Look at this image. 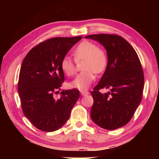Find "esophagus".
Masks as SVG:
<instances>
[{"mask_svg": "<svg viewBox=\"0 0 159 159\" xmlns=\"http://www.w3.org/2000/svg\"><path fill=\"white\" fill-rule=\"evenodd\" d=\"M80 93H81L82 95H87L89 94V92L88 90H80Z\"/></svg>", "mask_w": 159, "mask_h": 159, "instance_id": "1", "label": "esophagus"}]
</instances>
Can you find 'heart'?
Here are the masks:
<instances>
[{"instance_id": "obj_1", "label": "heart", "mask_w": 159, "mask_h": 159, "mask_svg": "<svg viewBox=\"0 0 159 159\" xmlns=\"http://www.w3.org/2000/svg\"><path fill=\"white\" fill-rule=\"evenodd\" d=\"M72 55L76 62L83 60L81 66L83 71L71 82L70 86L80 90H86L95 80V73H102L106 69L108 64L107 53L96 43L83 40L75 48ZM60 66L64 75L68 77L75 74V63L69 56L62 58Z\"/></svg>"}]
</instances>
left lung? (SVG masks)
<instances>
[{
    "label": "left lung",
    "instance_id": "1",
    "mask_svg": "<svg viewBox=\"0 0 159 159\" xmlns=\"http://www.w3.org/2000/svg\"><path fill=\"white\" fill-rule=\"evenodd\" d=\"M107 51L108 64L103 77L91 92L93 104L90 116L103 129H118L129 122L142 101L144 74L136 51L116 34H90ZM109 88L102 94L99 90Z\"/></svg>",
    "mask_w": 159,
    "mask_h": 159
}]
</instances>
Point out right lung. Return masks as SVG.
Returning <instances> with one entry per match:
<instances>
[{"instance_id":"obj_1","label":"right lung","mask_w":159,"mask_h":159,"mask_svg":"<svg viewBox=\"0 0 159 159\" xmlns=\"http://www.w3.org/2000/svg\"><path fill=\"white\" fill-rule=\"evenodd\" d=\"M81 39V36L48 39L32 48L24 58L18 82L21 109L41 131L60 129L79 98L77 89L62 91L58 99L53 95L61 90L65 80L61 61Z\"/></svg>"}]
</instances>
